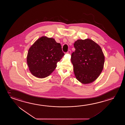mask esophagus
<instances>
[{"label": "esophagus", "mask_w": 125, "mask_h": 125, "mask_svg": "<svg viewBox=\"0 0 125 125\" xmlns=\"http://www.w3.org/2000/svg\"><path fill=\"white\" fill-rule=\"evenodd\" d=\"M71 53V50H69L68 51V52H67V53H68V54H70Z\"/></svg>", "instance_id": "34e87169"}]
</instances>
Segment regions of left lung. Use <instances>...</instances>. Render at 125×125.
Segmentation results:
<instances>
[{
    "mask_svg": "<svg viewBox=\"0 0 125 125\" xmlns=\"http://www.w3.org/2000/svg\"><path fill=\"white\" fill-rule=\"evenodd\" d=\"M75 51L71 54V61L77 79L83 84L95 81L103 71L105 57L101 47L90 39L75 42Z\"/></svg>",
    "mask_w": 125,
    "mask_h": 125,
    "instance_id": "left-lung-1",
    "label": "left lung"
}]
</instances>
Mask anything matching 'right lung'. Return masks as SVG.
<instances>
[{
  "mask_svg": "<svg viewBox=\"0 0 125 125\" xmlns=\"http://www.w3.org/2000/svg\"><path fill=\"white\" fill-rule=\"evenodd\" d=\"M64 55L61 44L53 38L42 36L30 47L27 63L31 73L39 78L50 75Z\"/></svg>",
  "mask_w": 125,
  "mask_h": 125,
  "instance_id": "right-lung-1",
  "label": "right lung"
}]
</instances>
